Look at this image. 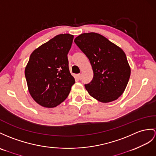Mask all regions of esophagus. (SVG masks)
I'll return each instance as SVG.
<instances>
[{
	"label": "esophagus",
	"mask_w": 156,
	"mask_h": 156,
	"mask_svg": "<svg viewBox=\"0 0 156 156\" xmlns=\"http://www.w3.org/2000/svg\"><path fill=\"white\" fill-rule=\"evenodd\" d=\"M77 76H78V78H79V79H81V73L78 74V75H77Z\"/></svg>",
	"instance_id": "esophagus-1"
}]
</instances>
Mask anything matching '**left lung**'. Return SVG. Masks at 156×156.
Listing matches in <instances>:
<instances>
[{"mask_svg":"<svg viewBox=\"0 0 156 156\" xmlns=\"http://www.w3.org/2000/svg\"><path fill=\"white\" fill-rule=\"evenodd\" d=\"M89 59L93 78L85 87L91 97L102 102L116 100L126 89L130 76L122 49L99 34L84 33L74 40Z\"/></svg>","mask_w":156,"mask_h":156,"instance_id":"1","label":"left lung"}]
</instances>
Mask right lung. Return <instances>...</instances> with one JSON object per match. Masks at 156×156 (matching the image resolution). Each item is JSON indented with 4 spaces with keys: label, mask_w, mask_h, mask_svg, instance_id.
Listing matches in <instances>:
<instances>
[{
    "label": "right lung",
    "mask_w": 156,
    "mask_h": 156,
    "mask_svg": "<svg viewBox=\"0 0 156 156\" xmlns=\"http://www.w3.org/2000/svg\"><path fill=\"white\" fill-rule=\"evenodd\" d=\"M73 40L71 34H59L30 55L25 77L30 94L42 107L53 108L62 103L75 83L67 58Z\"/></svg>",
    "instance_id": "add662e5"
}]
</instances>
